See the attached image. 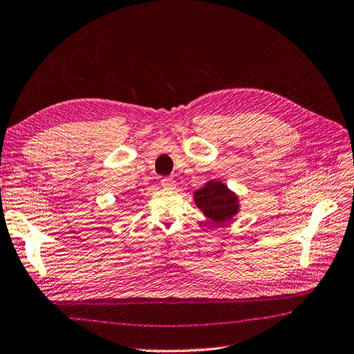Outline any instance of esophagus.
Returning a JSON list of instances; mask_svg holds the SVG:
<instances>
[{"instance_id":"34e87169","label":"esophagus","mask_w":354,"mask_h":354,"mask_svg":"<svg viewBox=\"0 0 354 354\" xmlns=\"http://www.w3.org/2000/svg\"><path fill=\"white\" fill-rule=\"evenodd\" d=\"M160 183H162V186L165 187V189H174V187H176V180L171 178V177L162 178Z\"/></svg>"}]
</instances>
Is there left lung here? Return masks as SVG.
I'll list each match as a JSON object with an SVG mask.
<instances>
[{
  "label": "left lung",
  "mask_w": 354,
  "mask_h": 354,
  "mask_svg": "<svg viewBox=\"0 0 354 354\" xmlns=\"http://www.w3.org/2000/svg\"><path fill=\"white\" fill-rule=\"evenodd\" d=\"M196 205L207 218L221 225L238 212V198L227 186L221 182H207L194 194Z\"/></svg>",
  "instance_id": "1"
}]
</instances>
